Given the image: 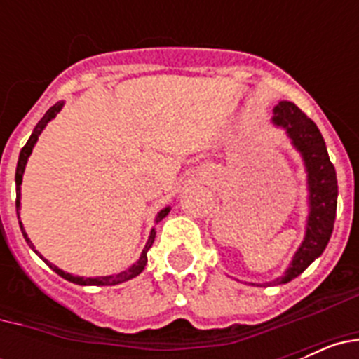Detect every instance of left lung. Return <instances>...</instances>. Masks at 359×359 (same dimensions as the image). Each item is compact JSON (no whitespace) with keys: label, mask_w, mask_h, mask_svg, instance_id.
<instances>
[{"label":"left lung","mask_w":359,"mask_h":359,"mask_svg":"<svg viewBox=\"0 0 359 359\" xmlns=\"http://www.w3.org/2000/svg\"><path fill=\"white\" fill-rule=\"evenodd\" d=\"M271 120L277 128L286 131L291 144L300 152L306 165L307 190H309L306 237L294 253L284 277H278L271 282V284H286L302 273L315 259H318L327 246L334 228L338 182L322 133L318 131L313 120L307 118L302 111L287 100H282L275 106Z\"/></svg>","instance_id":"obj_1"}]
</instances>
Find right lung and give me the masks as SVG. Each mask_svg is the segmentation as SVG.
Returning a JSON list of instances; mask_svg holds the SVG:
<instances>
[{"instance_id": "obj_1", "label": "right lung", "mask_w": 359, "mask_h": 359, "mask_svg": "<svg viewBox=\"0 0 359 359\" xmlns=\"http://www.w3.org/2000/svg\"><path fill=\"white\" fill-rule=\"evenodd\" d=\"M61 107H62V104L59 102V104H55V106L50 107V109L46 111V113H44V116L39 120V122H37L36 129H34V133H32V135H30V138H28V142H27V144H25V147L21 149V152H19L18 167H15V210H18V219H19V208H21V182H23V174H25V167H27L28 156H30V154H32V149H34V145H36L37 138H39V135H41V133H43V129L46 128V123H48L52 118H55V115H57V113H59V111H61ZM169 212H170L169 207L158 212L156 223H160L161 219H163L165 215L169 214ZM19 226H21V231H23V237H25V239H27L28 246H30V248L34 250V246H32V241L28 239V236H27V233H25L23 224H21V221H19ZM154 237H156V230L152 228L151 236H149L147 244H145V248H144V252H142L140 259H138V261H136L135 264L131 266V268L126 269V271H120V273H116V275H107V277H95V278L75 277V275L66 273V271L59 269V268H57V266H53L52 262L46 261V259H44L43 255H39V253H37L36 250H34V252H36L37 255H39L41 259H43V261L46 262V264H48L50 268L53 269V271H55L57 275H61L62 278H66V280L73 282V284H79V286H116V284H120V282L131 280V278H135L136 275H140L142 271H144L145 264H147V252H149V248H151V246H152V243H154Z\"/></svg>"}]
</instances>
